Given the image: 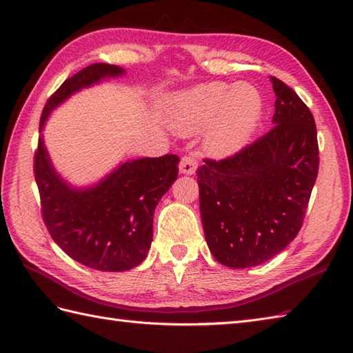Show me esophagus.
<instances>
[{
	"label": "esophagus",
	"mask_w": 353,
	"mask_h": 353,
	"mask_svg": "<svg viewBox=\"0 0 353 353\" xmlns=\"http://www.w3.org/2000/svg\"><path fill=\"white\" fill-rule=\"evenodd\" d=\"M179 170L183 174H194L197 170V161L194 159L192 156H183L181 159V163H179Z\"/></svg>",
	"instance_id": "34e87169"
}]
</instances>
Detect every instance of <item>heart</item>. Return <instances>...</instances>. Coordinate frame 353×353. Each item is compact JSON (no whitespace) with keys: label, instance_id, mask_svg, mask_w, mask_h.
Returning a JSON list of instances; mask_svg holds the SVG:
<instances>
[{"label":"heart","instance_id":"b5f03b06","mask_svg":"<svg viewBox=\"0 0 353 353\" xmlns=\"http://www.w3.org/2000/svg\"><path fill=\"white\" fill-rule=\"evenodd\" d=\"M264 101L253 85L238 81L229 86L209 81L174 97L171 119L177 130L197 132L208 127L209 152L226 156L238 152L250 139L261 121Z\"/></svg>","mask_w":353,"mask_h":353}]
</instances>
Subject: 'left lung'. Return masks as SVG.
Wrapping results in <instances>:
<instances>
[{
	"label": "left lung",
	"mask_w": 353,
	"mask_h": 353,
	"mask_svg": "<svg viewBox=\"0 0 353 353\" xmlns=\"http://www.w3.org/2000/svg\"><path fill=\"white\" fill-rule=\"evenodd\" d=\"M273 127L221 161L197 168L206 243L220 264L259 265L301 230L319 174L316 121L290 86L272 77Z\"/></svg>",
	"instance_id": "obj_1"
}]
</instances>
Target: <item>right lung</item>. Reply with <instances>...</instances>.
<instances>
[{
  "mask_svg": "<svg viewBox=\"0 0 353 353\" xmlns=\"http://www.w3.org/2000/svg\"><path fill=\"white\" fill-rule=\"evenodd\" d=\"M123 72L117 65L94 63L66 79L45 104L39 130L71 94ZM179 161L176 154H163L124 162L92 188L76 190L52 168L41 137L33 170L51 238L89 268L125 272L139 265L152 245L156 205L177 179Z\"/></svg>",
  "mask_w": 353,
  "mask_h": 353,
  "instance_id": "obj_1",
  "label": "right lung"
}]
</instances>
